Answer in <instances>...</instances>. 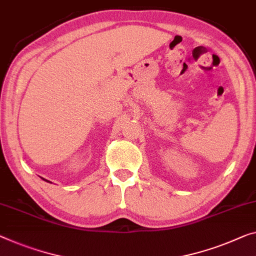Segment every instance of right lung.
Segmentation results:
<instances>
[{
	"mask_svg": "<svg viewBox=\"0 0 256 256\" xmlns=\"http://www.w3.org/2000/svg\"><path fill=\"white\" fill-rule=\"evenodd\" d=\"M48 182H49V180H48Z\"/></svg>",
	"mask_w": 256,
	"mask_h": 256,
	"instance_id": "obj_1",
	"label": "right lung"
}]
</instances>
